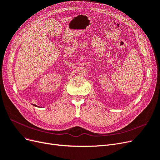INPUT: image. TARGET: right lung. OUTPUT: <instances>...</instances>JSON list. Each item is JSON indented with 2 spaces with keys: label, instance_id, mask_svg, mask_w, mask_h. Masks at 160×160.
<instances>
[{
  "label": "right lung",
  "instance_id": "1",
  "mask_svg": "<svg viewBox=\"0 0 160 160\" xmlns=\"http://www.w3.org/2000/svg\"><path fill=\"white\" fill-rule=\"evenodd\" d=\"M33 105H34V106H36V107H38V106H37L36 105H35V104H33Z\"/></svg>",
  "mask_w": 160,
  "mask_h": 160
}]
</instances>
